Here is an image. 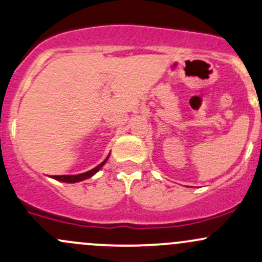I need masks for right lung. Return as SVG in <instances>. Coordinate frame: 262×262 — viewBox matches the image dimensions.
<instances>
[{"instance_id":"obj_1","label":"right lung","mask_w":262,"mask_h":262,"mask_svg":"<svg viewBox=\"0 0 262 262\" xmlns=\"http://www.w3.org/2000/svg\"><path fill=\"white\" fill-rule=\"evenodd\" d=\"M108 158H109V156L106 157V158L104 159V161L101 162V163L99 164V166H96L95 168H93V169L88 170V172H85V173H80V174H71V176H69V174H65V176H52V178H54V180H56V181H60V182H65V183H76V182L88 180V178L93 177V176H94L99 169H101V167H103L104 164H105V162L108 161Z\"/></svg>"}]
</instances>
